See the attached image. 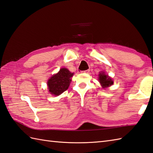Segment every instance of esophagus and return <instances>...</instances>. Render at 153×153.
I'll return each instance as SVG.
<instances>
[{
	"instance_id": "34e87169",
	"label": "esophagus",
	"mask_w": 153,
	"mask_h": 153,
	"mask_svg": "<svg viewBox=\"0 0 153 153\" xmlns=\"http://www.w3.org/2000/svg\"><path fill=\"white\" fill-rule=\"evenodd\" d=\"M89 70H85V71H81V72H84V73H87V74H88L89 72Z\"/></svg>"
}]
</instances>
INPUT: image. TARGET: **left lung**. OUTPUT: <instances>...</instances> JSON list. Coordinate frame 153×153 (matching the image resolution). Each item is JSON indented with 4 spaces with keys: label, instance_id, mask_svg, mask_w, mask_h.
<instances>
[{
    "label": "left lung",
    "instance_id": "8db88e82",
    "mask_svg": "<svg viewBox=\"0 0 153 153\" xmlns=\"http://www.w3.org/2000/svg\"><path fill=\"white\" fill-rule=\"evenodd\" d=\"M99 82L101 84L102 88H106V87L110 86L113 84L112 79L109 76H108V75H106L103 71L99 74Z\"/></svg>",
    "mask_w": 153,
    "mask_h": 153
}]
</instances>
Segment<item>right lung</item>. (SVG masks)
Instances as JSON below:
<instances>
[{
    "mask_svg": "<svg viewBox=\"0 0 153 153\" xmlns=\"http://www.w3.org/2000/svg\"><path fill=\"white\" fill-rule=\"evenodd\" d=\"M73 74L66 68H62L58 74L48 79L47 82L48 91L52 95L58 96L66 91L70 85Z\"/></svg>",
    "mask_w": 153,
    "mask_h": 153,
    "instance_id": "obj_1",
    "label": "right lung"
}]
</instances>
